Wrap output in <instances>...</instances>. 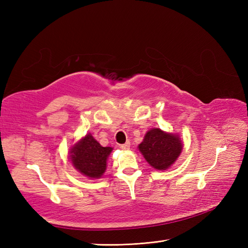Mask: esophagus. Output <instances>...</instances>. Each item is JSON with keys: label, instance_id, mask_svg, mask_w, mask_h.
I'll return each instance as SVG.
<instances>
[{"label": "esophagus", "instance_id": "34e87169", "mask_svg": "<svg viewBox=\"0 0 248 248\" xmlns=\"http://www.w3.org/2000/svg\"><path fill=\"white\" fill-rule=\"evenodd\" d=\"M121 149L123 150H129L130 149V143L129 141H127V143H124V145H121Z\"/></svg>", "mask_w": 248, "mask_h": 248}]
</instances>
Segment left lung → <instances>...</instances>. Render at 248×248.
Masks as SVG:
<instances>
[{
    "mask_svg": "<svg viewBox=\"0 0 248 248\" xmlns=\"http://www.w3.org/2000/svg\"><path fill=\"white\" fill-rule=\"evenodd\" d=\"M138 148L151 167L157 170H166L180 156L183 141L177 133L152 128L147 131Z\"/></svg>",
    "mask_w": 248,
    "mask_h": 248,
    "instance_id": "8db88e82",
    "label": "left lung"
}]
</instances>
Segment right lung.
<instances>
[{"instance_id":"obj_1","label":"right lung","mask_w":248,"mask_h":248,"mask_svg":"<svg viewBox=\"0 0 248 248\" xmlns=\"http://www.w3.org/2000/svg\"><path fill=\"white\" fill-rule=\"evenodd\" d=\"M112 147H102L88 133L71 145L69 160L72 166L89 179H99L107 170Z\"/></svg>"}]
</instances>
